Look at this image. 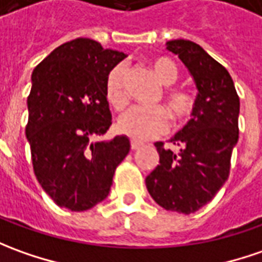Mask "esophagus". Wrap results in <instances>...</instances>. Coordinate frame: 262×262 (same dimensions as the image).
Masks as SVG:
<instances>
[{
  "mask_svg": "<svg viewBox=\"0 0 262 262\" xmlns=\"http://www.w3.org/2000/svg\"><path fill=\"white\" fill-rule=\"evenodd\" d=\"M140 146H142V143H140V142H136V140H132V142H130L132 150H138Z\"/></svg>",
  "mask_w": 262,
  "mask_h": 262,
  "instance_id": "obj_1",
  "label": "esophagus"
}]
</instances>
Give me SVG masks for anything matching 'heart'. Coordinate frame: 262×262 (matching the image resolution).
Returning <instances> with one entry per match:
<instances>
[{
  "label": "heart",
  "instance_id": "b5f03b06",
  "mask_svg": "<svg viewBox=\"0 0 262 262\" xmlns=\"http://www.w3.org/2000/svg\"><path fill=\"white\" fill-rule=\"evenodd\" d=\"M150 70L161 84L168 87L163 92V99L166 101V107L172 119L176 123H182L186 119H189L195 110L193 96L181 89L169 87L173 86L179 77L175 63L169 58L159 57L150 63ZM124 76H126L124 66L117 64L108 71L106 77V84H104L106 99L116 110L123 108L127 103ZM116 127L119 133L133 140L138 142L149 140L161 136L168 130V113L163 107H132L117 119Z\"/></svg>",
  "mask_w": 262,
  "mask_h": 262
}]
</instances>
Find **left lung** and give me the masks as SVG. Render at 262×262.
<instances>
[{"mask_svg": "<svg viewBox=\"0 0 262 262\" xmlns=\"http://www.w3.org/2000/svg\"><path fill=\"white\" fill-rule=\"evenodd\" d=\"M166 49L181 58L198 89L192 119L169 142L155 146L159 165L146 176V188L166 211L193 213L228 179L238 142L239 97L227 69L196 42L172 40Z\"/></svg>", "mask_w": 262, "mask_h": 262, "instance_id": "1", "label": "left lung"}]
</instances>
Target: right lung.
Wrapping results in <instances>:
<instances>
[{
	"label": "right lung",
	"mask_w": 262,
	"mask_h": 262,
	"mask_svg": "<svg viewBox=\"0 0 262 262\" xmlns=\"http://www.w3.org/2000/svg\"><path fill=\"white\" fill-rule=\"evenodd\" d=\"M126 54L90 38L64 42L34 69L26 136L34 173L57 205L87 211L106 199L130 150L126 136L94 142L112 124L108 71Z\"/></svg>",
	"instance_id": "right-lung-1"
}]
</instances>
